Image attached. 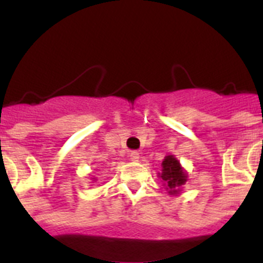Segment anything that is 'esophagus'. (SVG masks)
<instances>
[{
    "label": "esophagus",
    "mask_w": 263,
    "mask_h": 263,
    "mask_svg": "<svg viewBox=\"0 0 263 263\" xmlns=\"http://www.w3.org/2000/svg\"><path fill=\"white\" fill-rule=\"evenodd\" d=\"M129 158H131V161H139V158H140V156H139V152H136V151H134V152H131V153H129Z\"/></svg>",
    "instance_id": "34e87169"
}]
</instances>
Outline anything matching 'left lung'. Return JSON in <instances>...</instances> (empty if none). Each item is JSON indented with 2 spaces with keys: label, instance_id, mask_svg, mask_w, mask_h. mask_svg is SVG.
I'll return each instance as SVG.
<instances>
[{
  "label": "left lung",
  "instance_id": "1",
  "mask_svg": "<svg viewBox=\"0 0 263 263\" xmlns=\"http://www.w3.org/2000/svg\"><path fill=\"white\" fill-rule=\"evenodd\" d=\"M159 178L165 181L166 190L170 195H179L181 185L187 183L188 175L175 157L166 156L162 161V173H159Z\"/></svg>",
  "mask_w": 263,
  "mask_h": 263
}]
</instances>
